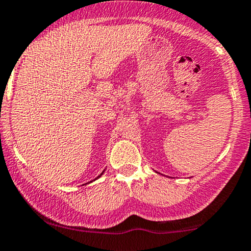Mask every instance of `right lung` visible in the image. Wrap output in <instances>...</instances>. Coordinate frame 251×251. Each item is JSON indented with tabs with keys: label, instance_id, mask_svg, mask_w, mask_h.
Listing matches in <instances>:
<instances>
[{
	"label": "right lung",
	"instance_id": "obj_1",
	"mask_svg": "<svg viewBox=\"0 0 251 251\" xmlns=\"http://www.w3.org/2000/svg\"><path fill=\"white\" fill-rule=\"evenodd\" d=\"M103 172H105V170H103V171L101 172V174H100V176H98V177L96 178V179H93V180H91V181H88V183H86V184H89V183H92V181H94V180H97L98 179V178H100V177H101V176L103 175Z\"/></svg>",
	"mask_w": 251,
	"mask_h": 251
}]
</instances>
